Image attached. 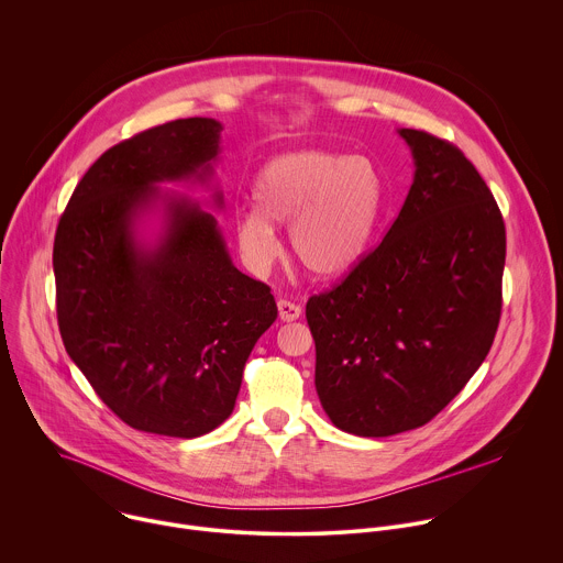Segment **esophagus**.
<instances>
[{
  "instance_id": "1",
  "label": "esophagus",
  "mask_w": 563,
  "mask_h": 563,
  "mask_svg": "<svg viewBox=\"0 0 563 563\" xmlns=\"http://www.w3.org/2000/svg\"><path fill=\"white\" fill-rule=\"evenodd\" d=\"M277 310H279V319L282 321H295L301 314V308L297 303H292V301H286V299L277 301Z\"/></svg>"
}]
</instances>
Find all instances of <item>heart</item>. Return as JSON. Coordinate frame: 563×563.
<instances>
[{"label": "heart", "mask_w": 563, "mask_h": 563, "mask_svg": "<svg viewBox=\"0 0 563 563\" xmlns=\"http://www.w3.org/2000/svg\"><path fill=\"white\" fill-rule=\"evenodd\" d=\"M255 207L235 213V240L253 271H266L288 224L295 257L319 277L350 273L367 253L383 211V178L365 156L301 150L268 161L253 187Z\"/></svg>", "instance_id": "b5f03b06"}]
</instances>
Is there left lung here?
<instances>
[{
    "label": "left lung",
    "instance_id": "obj_1",
    "mask_svg": "<svg viewBox=\"0 0 563 563\" xmlns=\"http://www.w3.org/2000/svg\"><path fill=\"white\" fill-rule=\"evenodd\" d=\"M413 183L383 242L306 303L314 387L334 427L385 438L429 422L486 358L501 312L506 231L451 143L398 130Z\"/></svg>",
    "mask_w": 563,
    "mask_h": 563
}]
</instances>
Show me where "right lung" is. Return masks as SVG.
<instances>
[{
  "mask_svg": "<svg viewBox=\"0 0 563 563\" xmlns=\"http://www.w3.org/2000/svg\"><path fill=\"white\" fill-rule=\"evenodd\" d=\"M216 119H180L108 150L77 185L55 235L66 352L130 427L198 438L222 424L257 339L277 319L271 288L240 273L218 220L161 183H209ZM222 209V194L216 191ZM154 210V243L137 224Z\"/></svg>",
  "mask_w": 563,
  "mask_h": 563,
  "instance_id": "1",
  "label": "right lung"
}]
</instances>
